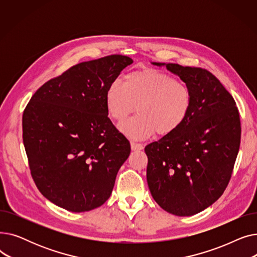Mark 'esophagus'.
<instances>
[{
  "label": "esophagus",
  "mask_w": 257,
  "mask_h": 257,
  "mask_svg": "<svg viewBox=\"0 0 257 257\" xmlns=\"http://www.w3.org/2000/svg\"><path fill=\"white\" fill-rule=\"evenodd\" d=\"M131 149H132L133 151L143 150V149H144V145L139 144V143H136V142H131Z\"/></svg>",
  "instance_id": "1"
}]
</instances>
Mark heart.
<instances>
[{
	"instance_id": "heart-1",
	"label": "heart",
	"mask_w": 257,
	"mask_h": 257,
	"mask_svg": "<svg viewBox=\"0 0 257 257\" xmlns=\"http://www.w3.org/2000/svg\"><path fill=\"white\" fill-rule=\"evenodd\" d=\"M105 104L108 115L117 123L137 108L139 114L121 130L133 139L143 140L155 132L167 137L178 130L191 112L193 93L182 80L163 71L144 69L125 75L123 83L113 81L106 90Z\"/></svg>"
}]
</instances>
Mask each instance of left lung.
I'll use <instances>...</instances> for the list:
<instances>
[{"label": "left lung", "instance_id": "obj_1", "mask_svg": "<svg viewBox=\"0 0 257 257\" xmlns=\"http://www.w3.org/2000/svg\"><path fill=\"white\" fill-rule=\"evenodd\" d=\"M153 64L166 65L193 93L183 125L145 148L153 199L166 211L187 217L214 203L230 181L240 144L239 112L233 97L209 71Z\"/></svg>", "mask_w": 257, "mask_h": 257}]
</instances>
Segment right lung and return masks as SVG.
<instances>
[{"instance_id":"right-lung-1","label":"right lung","mask_w":257,"mask_h":257,"mask_svg":"<svg viewBox=\"0 0 257 257\" xmlns=\"http://www.w3.org/2000/svg\"><path fill=\"white\" fill-rule=\"evenodd\" d=\"M133 60L105 56L78 63L40 86L23 113L31 176L52 203L89 211L110 197L131 148L108 117L105 93Z\"/></svg>"}]
</instances>
